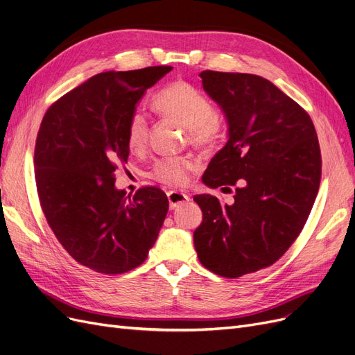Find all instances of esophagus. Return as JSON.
<instances>
[{"label": "esophagus", "instance_id": "34e87169", "mask_svg": "<svg viewBox=\"0 0 355 355\" xmlns=\"http://www.w3.org/2000/svg\"><path fill=\"white\" fill-rule=\"evenodd\" d=\"M168 200H169V207L171 209H175L182 203H187L190 200V196L186 193H181V191H169L168 194Z\"/></svg>", "mask_w": 355, "mask_h": 355}]
</instances>
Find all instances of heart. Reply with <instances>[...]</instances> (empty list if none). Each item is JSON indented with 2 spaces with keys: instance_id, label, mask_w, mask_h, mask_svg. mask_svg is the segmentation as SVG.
<instances>
[{
  "instance_id": "obj_1",
  "label": "heart",
  "mask_w": 355,
  "mask_h": 355,
  "mask_svg": "<svg viewBox=\"0 0 355 355\" xmlns=\"http://www.w3.org/2000/svg\"><path fill=\"white\" fill-rule=\"evenodd\" d=\"M157 111L173 118L189 130L190 141L196 146H209L215 141L220 130L218 115L214 112L211 101L199 89L175 82L161 90L153 99ZM148 140V120L140 111L130 116L127 124V144L131 150H141ZM196 166L191 157L173 156L157 161L152 177L166 186H182L190 171Z\"/></svg>"
}]
</instances>
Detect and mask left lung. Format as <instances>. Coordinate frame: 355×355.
I'll return each instance as SVG.
<instances>
[{"mask_svg":"<svg viewBox=\"0 0 355 355\" xmlns=\"http://www.w3.org/2000/svg\"><path fill=\"white\" fill-rule=\"evenodd\" d=\"M199 76L228 125V141L202 181L211 189L240 187L231 205L196 196L203 220L194 248L206 269L239 278L273 265L303 230L320 184L319 140L309 114L268 78Z\"/></svg>","mask_w":355,"mask_h":355,"instance_id":"1","label":"left lung"}]
</instances>
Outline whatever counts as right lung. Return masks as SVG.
Instances as JSON below:
<instances>
[{"label":"right lung","instance_id":"1","mask_svg":"<svg viewBox=\"0 0 355 355\" xmlns=\"http://www.w3.org/2000/svg\"><path fill=\"white\" fill-rule=\"evenodd\" d=\"M168 65L105 71L51 105L35 146V180L51 230L78 263L116 275L146 260L168 212L162 190L115 187L127 164V124Z\"/></svg>","mask_w":355,"mask_h":355}]
</instances>
